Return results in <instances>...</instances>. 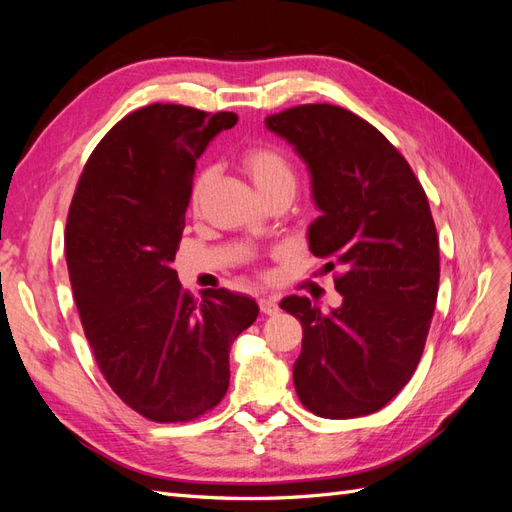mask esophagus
I'll return each mask as SVG.
<instances>
[{"mask_svg":"<svg viewBox=\"0 0 512 512\" xmlns=\"http://www.w3.org/2000/svg\"><path fill=\"white\" fill-rule=\"evenodd\" d=\"M258 307L265 316H275L277 312H280V305H277L275 299H258Z\"/></svg>","mask_w":512,"mask_h":512,"instance_id":"1","label":"esophagus"}]
</instances>
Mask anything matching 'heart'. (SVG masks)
<instances>
[{"instance_id":"b5f03b06","label":"heart","mask_w":512,"mask_h":512,"mask_svg":"<svg viewBox=\"0 0 512 512\" xmlns=\"http://www.w3.org/2000/svg\"><path fill=\"white\" fill-rule=\"evenodd\" d=\"M241 166L245 173L250 175L258 192L262 196H271L275 192H294L297 185V173H294V164L288 158V153L271 143H254L245 147L241 153ZM213 168H200L190 190V203L192 207H198L203 200L209 183L213 181Z\"/></svg>"}]
</instances>
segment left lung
<instances>
[{"label": "left lung", "instance_id": "obj_1", "mask_svg": "<svg viewBox=\"0 0 512 512\" xmlns=\"http://www.w3.org/2000/svg\"><path fill=\"white\" fill-rule=\"evenodd\" d=\"M267 128L294 147L322 211L309 250L342 265V305L320 312L286 297L303 327L292 365L301 404L322 418L378 412L421 361L440 282L438 232L427 194L380 130L342 106L301 104L269 115Z\"/></svg>", "mask_w": 512, "mask_h": 512}]
</instances>
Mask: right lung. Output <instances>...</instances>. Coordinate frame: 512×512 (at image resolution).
I'll return each mask as SVG.
<instances>
[{
    "mask_svg": "<svg viewBox=\"0 0 512 512\" xmlns=\"http://www.w3.org/2000/svg\"><path fill=\"white\" fill-rule=\"evenodd\" d=\"M235 113L149 104L91 153L66 224L76 309L96 363L123 404L185 423L228 391V350L258 316L254 299L183 290L173 269L196 160Z\"/></svg>",
    "mask_w": 512,
    "mask_h": 512,
    "instance_id": "obj_1",
    "label": "right lung"
}]
</instances>
